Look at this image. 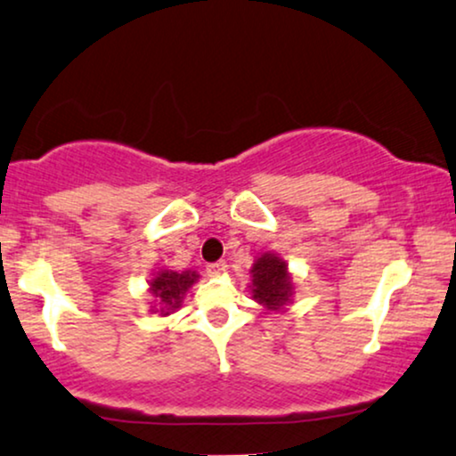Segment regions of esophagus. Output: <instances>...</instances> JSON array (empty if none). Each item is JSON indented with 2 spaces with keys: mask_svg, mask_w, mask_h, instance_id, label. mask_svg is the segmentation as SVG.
Wrapping results in <instances>:
<instances>
[{
  "mask_svg": "<svg viewBox=\"0 0 456 456\" xmlns=\"http://www.w3.org/2000/svg\"><path fill=\"white\" fill-rule=\"evenodd\" d=\"M224 267H227V263H224V261H216V263L206 265V271H208L210 275H218V273H223Z\"/></svg>",
  "mask_w": 456,
  "mask_h": 456,
  "instance_id": "esophagus-1",
  "label": "esophagus"
}]
</instances>
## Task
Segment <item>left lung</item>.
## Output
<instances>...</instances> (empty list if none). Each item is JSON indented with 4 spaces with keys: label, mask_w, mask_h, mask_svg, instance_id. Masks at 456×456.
<instances>
[{
    "label": "left lung",
    "mask_w": 456,
    "mask_h": 456,
    "mask_svg": "<svg viewBox=\"0 0 456 456\" xmlns=\"http://www.w3.org/2000/svg\"><path fill=\"white\" fill-rule=\"evenodd\" d=\"M252 297L269 309H278L288 301L292 284L288 280L286 263L273 255H263L252 267Z\"/></svg>",
    "instance_id": "8db88e82"
}]
</instances>
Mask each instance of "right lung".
I'll use <instances>...</instances> for the list:
<instances>
[{
	"instance_id": "add662e5",
	"label": "right lung",
	"mask_w": 456,
	"mask_h": 456,
	"mask_svg": "<svg viewBox=\"0 0 456 456\" xmlns=\"http://www.w3.org/2000/svg\"><path fill=\"white\" fill-rule=\"evenodd\" d=\"M198 278L200 275L195 271H183V273H176V271H159L151 280V292L161 303V314L166 315L170 309L178 307L187 288Z\"/></svg>"
}]
</instances>
